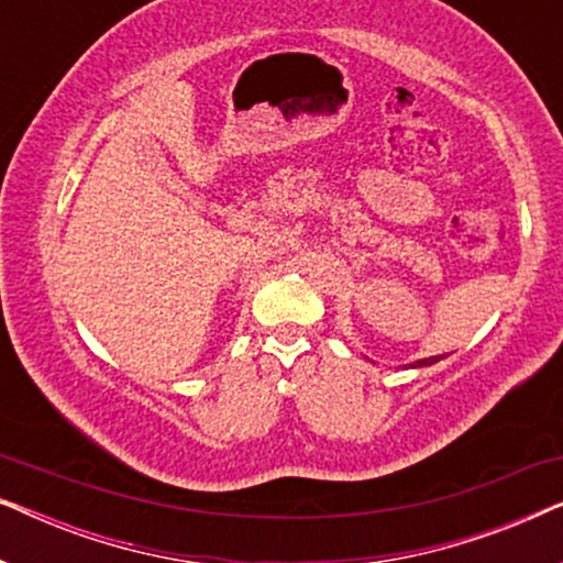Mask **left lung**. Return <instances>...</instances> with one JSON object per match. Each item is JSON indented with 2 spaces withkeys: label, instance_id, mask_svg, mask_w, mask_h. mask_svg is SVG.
<instances>
[{
  "label": "left lung",
  "instance_id": "left-lung-1",
  "mask_svg": "<svg viewBox=\"0 0 563 563\" xmlns=\"http://www.w3.org/2000/svg\"><path fill=\"white\" fill-rule=\"evenodd\" d=\"M443 356H430V358H420V361H415V364H410L412 368H422V366H430V364H435V361H441Z\"/></svg>",
  "mask_w": 563,
  "mask_h": 563
}]
</instances>
